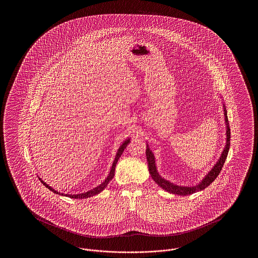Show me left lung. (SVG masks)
<instances>
[{"instance_id":"left-lung-1","label":"left lung","mask_w":258,"mask_h":258,"mask_svg":"<svg viewBox=\"0 0 258 258\" xmlns=\"http://www.w3.org/2000/svg\"><path fill=\"white\" fill-rule=\"evenodd\" d=\"M224 108V119H225V123H226V145L224 150L222 151L221 158L218 160V162L215 164V166L212 168V170L209 172L208 174L205 176V178L197 185L194 186H181V185H177V184H172L169 181H166L165 179L161 178L160 174L157 171V167H156V162H155V157L154 154L152 153V151L149 149L147 145L146 149V156H147L148 166H149V172L151 174L152 179L160 185L161 188H163L164 190L173 194V195H178V196H189L192 195L195 192H197L199 190H202L204 188H206L209 184H212V182L215 181V179L219 176V174L221 173V168L225 162V160L227 158L228 155V151L230 147V127H229V123H228V118H227V112L225 110V107L223 105Z\"/></svg>"}]
</instances>
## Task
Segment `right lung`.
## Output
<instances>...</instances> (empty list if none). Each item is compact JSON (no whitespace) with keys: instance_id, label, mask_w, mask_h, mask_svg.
<instances>
[{"instance_id":"1","label":"right lung","mask_w":258,"mask_h":258,"mask_svg":"<svg viewBox=\"0 0 258 258\" xmlns=\"http://www.w3.org/2000/svg\"><path fill=\"white\" fill-rule=\"evenodd\" d=\"M130 142H131V139L128 138V139H126L125 141H123V143L121 145V147L119 148V150H118V152H117V155H116V158H115V160H114V162H113V164H112L110 172H109V174H108L107 178L105 179V181H104L103 183H101V184L98 185L97 187H95V188H93V189H91V190H89V191H87V192H84V194H80V195H63V194H61V196H63V197H71V198H76V199H78V198H79V199H82V198H88V197L96 196V195H98L99 192H101V191H102V190L107 186V184H108V183L110 182L111 180L113 179L114 174H115L116 164H117V162H118V160L120 159L121 155L123 154V150L126 148V146L128 145V143H130ZM39 180H40V182L43 184V185H45L47 188H49L51 191H53L54 194L60 195V192H58V191H56L55 189H53V188H52L51 186H49L48 184H46V183H44L43 181H41V179H39Z\"/></svg>"}]
</instances>
